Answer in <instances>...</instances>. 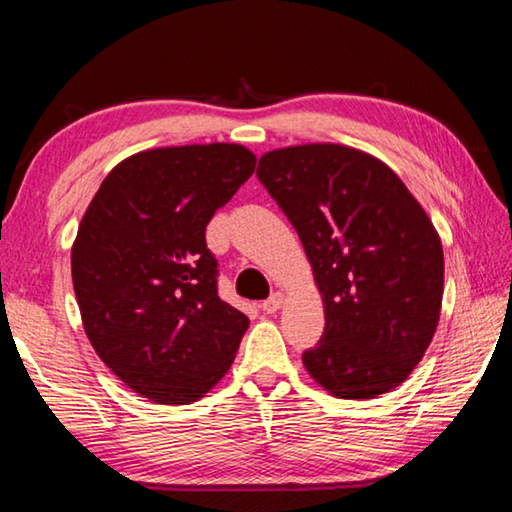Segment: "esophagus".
<instances>
[{"label":"esophagus","mask_w":512,"mask_h":512,"mask_svg":"<svg viewBox=\"0 0 512 512\" xmlns=\"http://www.w3.org/2000/svg\"><path fill=\"white\" fill-rule=\"evenodd\" d=\"M280 307H282V296H280V293H273L271 298H266V300L262 302V311H264V314H275V311L280 309Z\"/></svg>","instance_id":"obj_1"}]
</instances>
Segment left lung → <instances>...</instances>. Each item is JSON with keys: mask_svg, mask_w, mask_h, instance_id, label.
<instances>
[{"mask_svg": "<svg viewBox=\"0 0 512 512\" xmlns=\"http://www.w3.org/2000/svg\"><path fill=\"white\" fill-rule=\"evenodd\" d=\"M259 183L296 228L325 302V332L302 352L320 386L372 400L424 357L443 302V246L395 173L339 144L259 158Z\"/></svg>", "mask_w": 512, "mask_h": 512, "instance_id": "left-lung-1", "label": "left lung"}]
</instances>
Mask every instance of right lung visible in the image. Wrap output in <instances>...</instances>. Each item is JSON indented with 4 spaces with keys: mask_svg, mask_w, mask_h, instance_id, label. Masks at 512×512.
<instances>
[{
    "mask_svg": "<svg viewBox=\"0 0 512 512\" xmlns=\"http://www.w3.org/2000/svg\"><path fill=\"white\" fill-rule=\"evenodd\" d=\"M239 144L137 153L112 169L72 248L85 334L128 388L189 404L228 372L248 318L219 298L205 241L214 212L253 176Z\"/></svg>",
    "mask_w": 512,
    "mask_h": 512,
    "instance_id": "right-lung-1",
    "label": "right lung"
}]
</instances>
